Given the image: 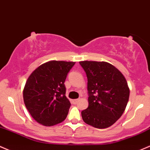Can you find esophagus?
<instances>
[{
    "label": "esophagus",
    "mask_w": 150,
    "mask_h": 150,
    "mask_svg": "<svg viewBox=\"0 0 150 150\" xmlns=\"http://www.w3.org/2000/svg\"><path fill=\"white\" fill-rule=\"evenodd\" d=\"M79 101V99H74V100H72V103L73 104H76Z\"/></svg>",
    "instance_id": "34e87169"
}]
</instances>
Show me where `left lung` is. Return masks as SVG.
Wrapping results in <instances>:
<instances>
[{
    "label": "left lung",
    "mask_w": 150,
    "mask_h": 150,
    "mask_svg": "<svg viewBox=\"0 0 150 150\" xmlns=\"http://www.w3.org/2000/svg\"><path fill=\"white\" fill-rule=\"evenodd\" d=\"M79 64L88 79V107L81 111L82 118L94 127L107 128L125 111L129 96L127 81L108 62L83 61Z\"/></svg>",
    "instance_id": "1"
}]
</instances>
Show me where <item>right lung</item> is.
Segmentation results:
<instances>
[{
    "label": "right lung",
    "instance_id": "right-lung-1",
    "mask_svg": "<svg viewBox=\"0 0 150 150\" xmlns=\"http://www.w3.org/2000/svg\"><path fill=\"white\" fill-rule=\"evenodd\" d=\"M74 62L50 61L30 74L23 89L25 105L32 117L45 126L66 119L71 103L66 97L64 81Z\"/></svg>",
    "mask_w": 150,
    "mask_h": 150
}]
</instances>
